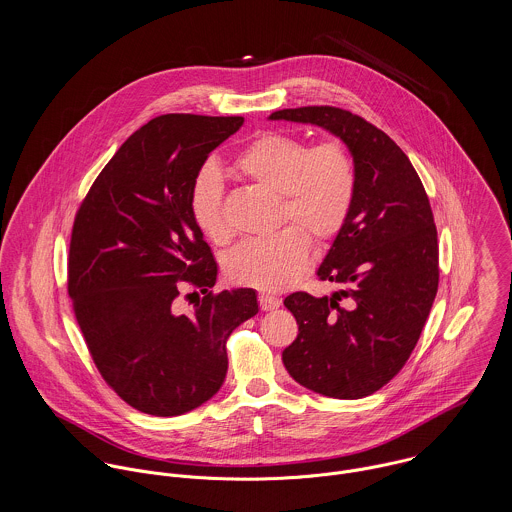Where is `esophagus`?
Returning <instances> with one entry per match:
<instances>
[{"label":"esophagus","mask_w":512,"mask_h":512,"mask_svg":"<svg viewBox=\"0 0 512 512\" xmlns=\"http://www.w3.org/2000/svg\"><path fill=\"white\" fill-rule=\"evenodd\" d=\"M258 303H260V309H262V311H274V309L280 307L282 301H280L278 297H274V295L260 293V295H258Z\"/></svg>","instance_id":"obj_1"}]
</instances>
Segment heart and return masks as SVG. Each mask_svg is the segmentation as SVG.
<instances>
[{
	"instance_id": "1",
	"label": "heart",
	"mask_w": 512,
	"mask_h": 512,
	"mask_svg": "<svg viewBox=\"0 0 512 512\" xmlns=\"http://www.w3.org/2000/svg\"><path fill=\"white\" fill-rule=\"evenodd\" d=\"M234 169L254 185L278 195L276 222L293 226L240 244L226 260V274L242 286L284 292L307 270L309 240L323 246L337 238L349 222L359 189L355 157L341 140H327L307 149L295 136L266 132L236 155ZM189 209L209 240L217 244L228 240L224 185L217 165L207 163L197 171Z\"/></svg>"
}]
</instances>
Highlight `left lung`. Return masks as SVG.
Wrapping results in <instances>:
<instances>
[{
	"instance_id": "left-lung-1",
	"label": "left lung",
	"mask_w": 512,
	"mask_h": 512,
	"mask_svg": "<svg viewBox=\"0 0 512 512\" xmlns=\"http://www.w3.org/2000/svg\"><path fill=\"white\" fill-rule=\"evenodd\" d=\"M270 120L313 124L351 149L359 189L349 222L317 270L331 297L284 299L299 325L282 361L301 386L355 400L380 390L410 359L439 284L438 230L408 155L365 118L335 106L286 108Z\"/></svg>"
}]
</instances>
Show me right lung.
<instances>
[{"label": "right lung", "mask_w": 512, "mask_h": 512, "mask_svg": "<svg viewBox=\"0 0 512 512\" xmlns=\"http://www.w3.org/2000/svg\"><path fill=\"white\" fill-rule=\"evenodd\" d=\"M242 124V116L197 114L149 120L76 211V323L106 384L144 414L179 416L213 398L228 368L226 339L258 313L254 290L213 292L217 262L189 209L197 171ZM185 289L204 293L189 312L176 305Z\"/></svg>", "instance_id": "add662e5"}]
</instances>
